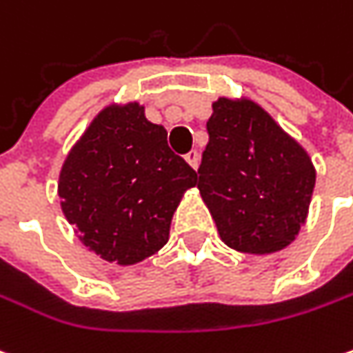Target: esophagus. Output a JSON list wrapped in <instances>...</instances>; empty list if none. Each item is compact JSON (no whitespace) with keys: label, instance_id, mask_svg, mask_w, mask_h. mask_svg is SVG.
Masks as SVG:
<instances>
[{"label":"esophagus","instance_id":"obj_1","mask_svg":"<svg viewBox=\"0 0 353 353\" xmlns=\"http://www.w3.org/2000/svg\"><path fill=\"white\" fill-rule=\"evenodd\" d=\"M185 161L192 165L193 170H197V165H199V152H197V150L188 152V154H185Z\"/></svg>","mask_w":353,"mask_h":353}]
</instances>
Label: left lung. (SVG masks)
I'll return each instance as SVG.
<instances>
[{"instance_id": "left-lung-1", "label": "left lung", "mask_w": 353, "mask_h": 353, "mask_svg": "<svg viewBox=\"0 0 353 353\" xmlns=\"http://www.w3.org/2000/svg\"><path fill=\"white\" fill-rule=\"evenodd\" d=\"M197 188L221 241L241 253L284 249L306 221L316 183L310 156L247 99H219L207 120Z\"/></svg>"}]
</instances>
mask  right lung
Masks as SVG:
<instances>
[{
    "instance_id": "right-lung-1",
    "label": "right lung",
    "mask_w": 353,
    "mask_h": 353,
    "mask_svg": "<svg viewBox=\"0 0 353 353\" xmlns=\"http://www.w3.org/2000/svg\"><path fill=\"white\" fill-rule=\"evenodd\" d=\"M197 174L168 146L144 106H106L72 146L59 176L67 221L90 251L116 265L158 253Z\"/></svg>"
}]
</instances>
